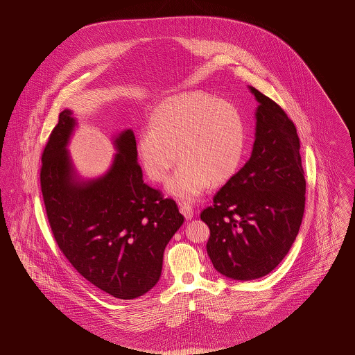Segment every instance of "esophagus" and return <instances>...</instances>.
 Masks as SVG:
<instances>
[{"instance_id":"1","label":"esophagus","mask_w":355,"mask_h":355,"mask_svg":"<svg viewBox=\"0 0 355 355\" xmlns=\"http://www.w3.org/2000/svg\"><path fill=\"white\" fill-rule=\"evenodd\" d=\"M180 211H181V214L185 217L186 220H191L193 218L194 210H193V207L189 203H180Z\"/></svg>"}]
</instances>
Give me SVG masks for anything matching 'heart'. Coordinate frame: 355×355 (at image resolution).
Returning a JSON list of instances; mask_svg holds the SVG:
<instances>
[{"instance_id": "1", "label": "heart", "mask_w": 355, "mask_h": 355, "mask_svg": "<svg viewBox=\"0 0 355 355\" xmlns=\"http://www.w3.org/2000/svg\"><path fill=\"white\" fill-rule=\"evenodd\" d=\"M246 142L245 121L233 103L191 92L155 106L149 129L138 135L135 149L154 182H164L180 158L181 165L166 189L173 197L194 201L210 184H225L236 174Z\"/></svg>"}]
</instances>
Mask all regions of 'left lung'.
I'll use <instances>...</instances> for the list:
<instances>
[{"instance_id":"obj_1","label":"left lung","mask_w":355,"mask_h":355,"mask_svg":"<svg viewBox=\"0 0 355 355\" xmlns=\"http://www.w3.org/2000/svg\"><path fill=\"white\" fill-rule=\"evenodd\" d=\"M259 102L253 152L201 213L216 270L236 281L261 278L288 253L304 211L306 181L295 125L250 86Z\"/></svg>"}]
</instances>
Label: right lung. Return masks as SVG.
<instances>
[{"label": "right lung", "mask_w": 355, "mask_h": 355, "mask_svg": "<svg viewBox=\"0 0 355 355\" xmlns=\"http://www.w3.org/2000/svg\"><path fill=\"white\" fill-rule=\"evenodd\" d=\"M74 125L70 110L60 113L42 153L40 181L51 233L86 281L114 298L135 300L158 282L165 248L184 216L144 182L130 129L116 138L119 153L103 177L77 181L67 152Z\"/></svg>", "instance_id": "1"}]
</instances>
